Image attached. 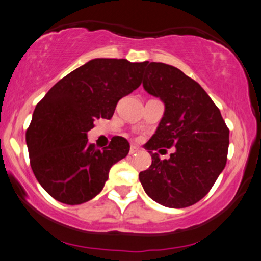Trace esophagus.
<instances>
[{"label": "esophagus", "mask_w": 261, "mask_h": 261, "mask_svg": "<svg viewBox=\"0 0 261 261\" xmlns=\"http://www.w3.org/2000/svg\"><path fill=\"white\" fill-rule=\"evenodd\" d=\"M138 150H140V149H138L137 147H135V146H131V148H130V151H128V154H130V155H134V154H136Z\"/></svg>", "instance_id": "1"}]
</instances>
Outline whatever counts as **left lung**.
I'll use <instances>...</instances> for the list:
<instances>
[{
  "mask_svg": "<svg viewBox=\"0 0 261 261\" xmlns=\"http://www.w3.org/2000/svg\"><path fill=\"white\" fill-rule=\"evenodd\" d=\"M143 88L165 103V113L146 148L151 165L138 174L147 195L170 208L196 203L226 165L229 128L219 108L197 82L163 62H147ZM174 146L170 159L153 150Z\"/></svg>",
  "mask_w": 261,
  "mask_h": 261,
  "instance_id": "1",
  "label": "left lung"
}]
</instances>
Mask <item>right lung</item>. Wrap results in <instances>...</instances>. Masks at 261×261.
Here are the masks:
<instances>
[{
  "label": "right lung",
  "instance_id": "1",
  "mask_svg": "<svg viewBox=\"0 0 261 261\" xmlns=\"http://www.w3.org/2000/svg\"><path fill=\"white\" fill-rule=\"evenodd\" d=\"M146 65L94 59L60 79L38 102L26 144L38 183L55 200H91L103 189L111 167L126 156L130 144L124 137H113L98 150L87 133L96 119L112 118L118 101L140 87Z\"/></svg>",
  "mask_w": 261,
  "mask_h": 261
}]
</instances>
